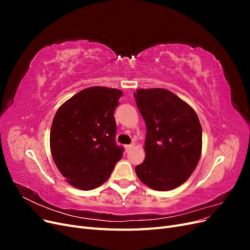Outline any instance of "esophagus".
<instances>
[{
	"instance_id": "34e87169",
	"label": "esophagus",
	"mask_w": 250,
	"mask_h": 250,
	"mask_svg": "<svg viewBox=\"0 0 250 250\" xmlns=\"http://www.w3.org/2000/svg\"><path fill=\"white\" fill-rule=\"evenodd\" d=\"M132 147H133L132 144H131V145H126V146H125V150H126V152H128V151H130V150L132 149Z\"/></svg>"
}]
</instances>
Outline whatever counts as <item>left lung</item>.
<instances>
[{
  "instance_id": "8db88e82",
  "label": "left lung",
  "mask_w": 250,
  "mask_h": 250,
  "mask_svg": "<svg viewBox=\"0 0 250 250\" xmlns=\"http://www.w3.org/2000/svg\"><path fill=\"white\" fill-rule=\"evenodd\" d=\"M133 96L147 129L146 157L135 173L153 190H173L191 176L199 162V119L190 105L168 89L140 88Z\"/></svg>"
}]
</instances>
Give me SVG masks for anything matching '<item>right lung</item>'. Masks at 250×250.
Masks as SVG:
<instances>
[{"label":"right lung","mask_w":250,"mask_h":250,"mask_svg":"<svg viewBox=\"0 0 250 250\" xmlns=\"http://www.w3.org/2000/svg\"><path fill=\"white\" fill-rule=\"evenodd\" d=\"M122 90L102 86L82 89L60 106L53 119L50 147L67 183L93 190L106 181L124 148L116 142L113 112Z\"/></svg>","instance_id":"1"}]
</instances>
